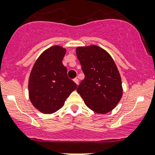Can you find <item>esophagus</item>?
<instances>
[{"label":"esophagus","instance_id":"esophagus-1","mask_svg":"<svg viewBox=\"0 0 155 155\" xmlns=\"http://www.w3.org/2000/svg\"><path fill=\"white\" fill-rule=\"evenodd\" d=\"M73 81H74L75 82H76V84H79V79H78V78H75L74 79H73Z\"/></svg>","mask_w":155,"mask_h":155}]
</instances>
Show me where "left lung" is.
<instances>
[{"label":"left lung","mask_w":155,"mask_h":155,"mask_svg":"<svg viewBox=\"0 0 155 155\" xmlns=\"http://www.w3.org/2000/svg\"><path fill=\"white\" fill-rule=\"evenodd\" d=\"M76 54L85 75L77 92L94 112L105 114L116 106L122 95L121 80L111 56L101 47H78Z\"/></svg>","instance_id":"left-lung-1"}]
</instances>
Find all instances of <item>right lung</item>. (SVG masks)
Instances as JSON below:
<instances>
[{
	"label": "right lung",
	"instance_id": "obj_1",
	"mask_svg": "<svg viewBox=\"0 0 155 155\" xmlns=\"http://www.w3.org/2000/svg\"><path fill=\"white\" fill-rule=\"evenodd\" d=\"M66 50L54 46L43 52L32 69L29 79V95L32 104L45 114L56 112L77 88L67 76L63 59Z\"/></svg>",
	"mask_w": 155,
	"mask_h": 155
}]
</instances>
